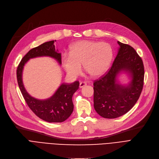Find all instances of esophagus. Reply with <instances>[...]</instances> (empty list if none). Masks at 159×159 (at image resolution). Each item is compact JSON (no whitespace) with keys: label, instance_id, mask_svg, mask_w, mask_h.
<instances>
[{"label":"esophagus","instance_id":"34e87169","mask_svg":"<svg viewBox=\"0 0 159 159\" xmlns=\"http://www.w3.org/2000/svg\"><path fill=\"white\" fill-rule=\"evenodd\" d=\"M86 85H87V83L86 82H80V84H79V87L80 88H83V87L86 86Z\"/></svg>","mask_w":159,"mask_h":159}]
</instances>
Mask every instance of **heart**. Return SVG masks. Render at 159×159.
I'll return each instance as SVG.
<instances>
[{
  "label": "heart",
  "mask_w": 159,
  "mask_h": 159,
  "mask_svg": "<svg viewBox=\"0 0 159 159\" xmlns=\"http://www.w3.org/2000/svg\"><path fill=\"white\" fill-rule=\"evenodd\" d=\"M111 46L105 42L82 40L70 47V53L61 56L64 69L70 76L80 73L81 64L91 76L96 77L104 74L109 68L113 58Z\"/></svg>",
  "instance_id": "b5f03b06"
}]
</instances>
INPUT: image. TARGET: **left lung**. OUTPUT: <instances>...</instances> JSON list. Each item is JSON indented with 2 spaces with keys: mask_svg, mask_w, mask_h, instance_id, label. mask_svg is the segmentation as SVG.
Returning <instances> with one entry per match:
<instances>
[{
  "mask_svg": "<svg viewBox=\"0 0 159 159\" xmlns=\"http://www.w3.org/2000/svg\"><path fill=\"white\" fill-rule=\"evenodd\" d=\"M119 52L110 70L93 82L94 107L106 119H115L128 112L134 106L144 85V68L143 60L135 49L119 41ZM128 72L132 77L126 87L116 83L121 71Z\"/></svg>",
  "mask_w": 159,
  "mask_h": 159,
  "instance_id": "1",
  "label": "left lung"
}]
</instances>
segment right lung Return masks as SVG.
Segmentation results:
<instances>
[{"label":"right lung","mask_w":159,"mask_h":159,"mask_svg":"<svg viewBox=\"0 0 159 159\" xmlns=\"http://www.w3.org/2000/svg\"><path fill=\"white\" fill-rule=\"evenodd\" d=\"M48 56L55 58L61 64V54L55 49L54 40L43 43L30 49L19 63L16 70V78L22 95L31 110L38 117L48 122H62L71 115L73 111L72 97L79 89V82L71 84L63 83L58 88L54 95L46 100H38L31 97L25 89L22 73L24 66L28 60L38 57Z\"/></svg>","instance_id":"1"}]
</instances>
